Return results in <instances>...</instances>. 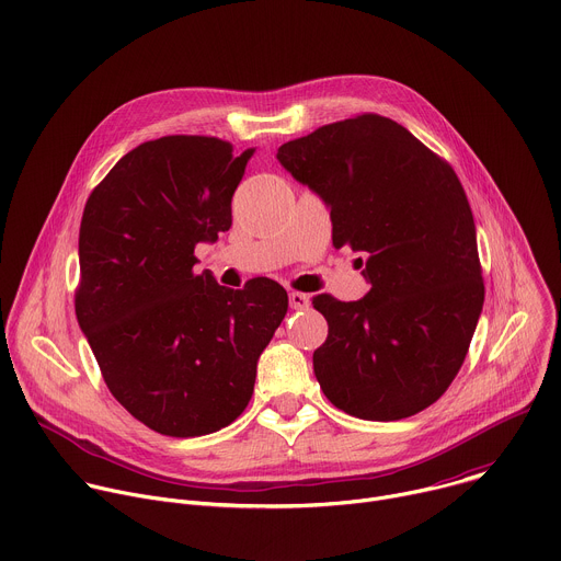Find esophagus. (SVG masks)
<instances>
[{"mask_svg":"<svg viewBox=\"0 0 561 561\" xmlns=\"http://www.w3.org/2000/svg\"><path fill=\"white\" fill-rule=\"evenodd\" d=\"M288 301H290V308H295V310H304L310 306V297L304 293H290Z\"/></svg>","mask_w":561,"mask_h":561,"instance_id":"obj_1","label":"esophagus"}]
</instances>
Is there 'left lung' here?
<instances>
[{"instance_id": "1", "label": "left lung", "mask_w": 561, "mask_h": 561, "mask_svg": "<svg viewBox=\"0 0 561 561\" xmlns=\"http://www.w3.org/2000/svg\"><path fill=\"white\" fill-rule=\"evenodd\" d=\"M279 164L331 208L333 244L370 290L317 295L329 337L314 377L344 413L394 422L446 392L484 306L477 232L455 171L404 126L359 115L286 141Z\"/></svg>"}]
</instances>
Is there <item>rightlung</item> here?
I'll use <instances>...</instances> for the list:
<instances>
[{
    "instance_id": "add662e5",
    "label": "right lung",
    "mask_w": 561,
    "mask_h": 561,
    "mask_svg": "<svg viewBox=\"0 0 561 561\" xmlns=\"http://www.w3.org/2000/svg\"><path fill=\"white\" fill-rule=\"evenodd\" d=\"M253 152L202 135L144 141L87 202L77 322L113 397L154 433L199 437L242 415L288 310L271 279L230 290L193 273L195 247L230 228Z\"/></svg>"
}]
</instances>
